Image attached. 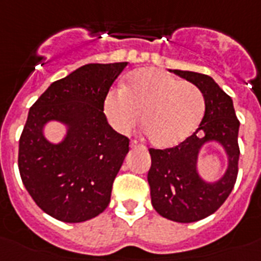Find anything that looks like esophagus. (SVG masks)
Segmentation results:
<instances>
[{"mask_svg":"<svg viewBox=\"0 0 261 261\" xmlns=\"http://www.w3.org/2000/svg\"><path fill=\"white\" fill-rule=\"evenodd\" d=\"M130 146L133 147V149H135V147H141V149H145V146H143V145H141L138 141H135V139H133V141H131Z\"/></svg>","mask_w":261,"mask_h":261,"instance_id":"34e87169","label":"esophagus"}]
</instances>
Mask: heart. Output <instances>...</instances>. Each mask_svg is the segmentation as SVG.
<instances>
[{
    "instance_id": "heart-1",
    "label": "heart",
    "mask_w": 261,
    "mask_h": 261,
    "mask_svg": "<svg viewBox=\"0 0 261 261\" xmlns=\"http://www.w3.org/2000/svg\"><path fill=\"white\" fill-rule=\"evenodd\" d=\"M204 108L199 88L157 69L130 73L122 90H111L104 101V114L115 130L127 134L142 116L143 130L157 147L188 138L202 122Z\"/></svg>"
}]
</instances>
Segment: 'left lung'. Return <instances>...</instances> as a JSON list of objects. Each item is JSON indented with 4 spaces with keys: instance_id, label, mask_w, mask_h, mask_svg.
<instances>
[{
    "instance_id": "obj_1",
    "label": "left lung",
    "mask_w": 261,
    "mask_h": 261,
    "mask_svg": "<svg viewBox=\"0 0 261 261\" xmlns=\"http://www.w3.org/2000/svg\"><path fill=\"white\" fill-rule=\"evenodd\" d=\"M200 89L206 102L202 122L186 141L168 149H149L151 157L147 182L151 204L161 217L190 223L218 210L230 195L239 173V127L234 107L211 77L194 71L172 70ZM207 140H217L229 155V168L219 182L208 185L198 177L196 159Z\"/></svg>"
}]
</instances>
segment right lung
<instances>
[{
  "instance_id": "obj_1",
  "label": "right lung",
  "mask_w": 261,
  "mask_h": 261,
  "mask_svg": "<svg viewBox=\"0 0 261 261\" xmlns=\"http://www.w3.org/2000/svg\"><path fill=\"white\" fill-rule=\"evenodd\" d=\"M126 66L127 62L81 66L51 84L30 108L18 142V171L31 198L53 218L84 222L110 203L130 139L108 124L104 101ZM48 120L69 126L59 145L42 137Z\"/></svg>"
}]
</instances>
